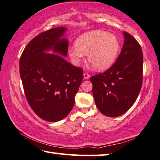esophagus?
<instances>
[{
	"label": "esophagus",
	"mask_w": 160,
	"mask_h": 160,
	"mask_svg": "<svg viewBox=\"0 0 160 160\" xmlns=\"http://www.w3.org/2000/svg\"><path fill=\"white\" fill-rule=\"evenodd\" d=\"M83 78H84V80L89 79V75L87 73H86V72H84V73H83Z\"/></svg>",
	"instance_id": "1"
}]
</instances>
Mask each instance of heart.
Segmentation results:
<instances>
[{"label": "heart", "mask_w": 160, "mask_h": 160, "mask_svg": "<svg viewBox=\"0 0 160 160\" xmlns=\"http://www.w3.org/2000/svg\"><path fill=\"white\" fill-rule=\"evenodd\" d=\"M120 42L118 37L102 30H93L78 37L75 47L68 49V55L74 65L78 66L84 55L97 71L107 70L114 64L119 53Z\"/></svg>", "instance_id": "heart-1"}]
</instances>
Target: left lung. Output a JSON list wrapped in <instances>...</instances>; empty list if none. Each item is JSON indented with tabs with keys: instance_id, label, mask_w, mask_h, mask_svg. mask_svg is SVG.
Instances as JSON below:
<instances>
[{
	"instance_id": "1",
	"label": "left lung",
	"mask_w": 160,
	"mask_h": 160,
	"mask_svg": "<svg viewBox=\"0 0 160 160\" xmlns=\"http://www.w3.org/2000/svg\"><path fill=\"white\" fill-rule=\"evenodd\" d=\"M123 48L115 63L105 71L91 77L97 108L109 117H117L129 109L142 85L143 53L139 43L123 32Z\"/></svg>"
}]
</instances>
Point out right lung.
Here are the masks:
<instances>
[{
	"mask_svg": "<svg viewBox=\"0 0 160 160\" xmlns=\"http://www.w3.org/2000/svg\"><path fill=\"white\" fill-rule=\"evenodd\" d=\"M67 28H52L30 41L20 58V76L26 99L42 119L57 122L70 113L83 79V70L70 64ZM51 51L54 53H49Z\"/></svg>",
	"mask_w": 160,
	"mask_h": 160,
	"instance_id": "add662e5",
	"label": "right lung"
}]
</instances>
